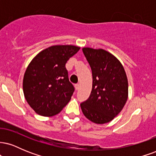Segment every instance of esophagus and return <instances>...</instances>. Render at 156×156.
I'll return each mask as SVG.
<instances>
[{
	"label": "esophagus",
	"mask_w": 156,
	"mask_h": 156,
	"mask_svg": "<svg viewBox=\"0 0 156 156\" xmlns=\"http://www.w3.org/2000/svg\"><path fill=\"white\" fill-rule=\"evenodd\" d=\"M75 88H76V90H78L79 89V83H76L75 84Z\"/></svg>",
	"instance_id": "esophagus-1"
}]
</instances>
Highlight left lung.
<instances>
[{"mask_svg":"<svg viewBox=\"0 0 156 156\" xmlns=\"http://www.w3.org/2000/svg\"><path fill=\"white\" fill-rule=\"evenodd\" d=\"M92 73V89L87 101L80 103L84 116L97 124L112 121L128 99L126 73L119 61L103 49H82Z\"/></svg>","mask_w":156,"mask_h":156,"instance_id":"obj_1","label":"left lung"}]
</instances>
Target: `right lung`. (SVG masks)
I'll return each instance as SVG.
<instances>
[{
	"label": "right lung",
	"mask_w": 156,
	"mask_h": 156,
	"mask_svg": "<svg viewBox=\"0 0 156 156\" xmlns=\"http://www.w3.org/2000/svg\"><path fill=\"white\" fill-rule=\"evenodd\" d=\"M80 50L74 45H54L39 53L27 67L23 92L39 115L58 114L70 101L75 88L69 82L66 63Z\"/></svg>",
	"instance_id": "obj_1"
}]
</instances>
